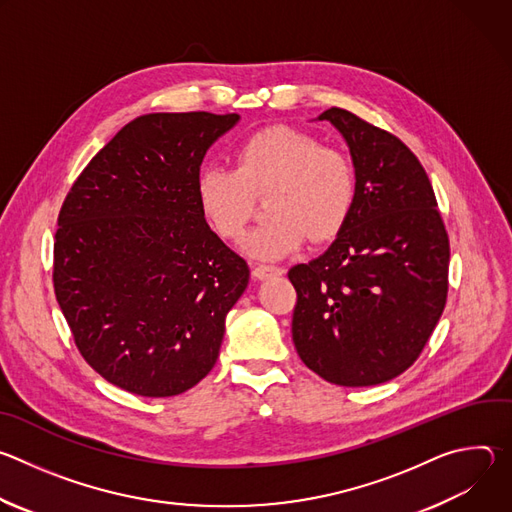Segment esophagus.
Instances as JSON below:
<instances>
[{
    "label": "esophagus",
    "instance_id": "obj_1",
    "mask_svg": "<svg viewBox=\"0 0 512 512\" xmlns=\"http://www.w3.org/2000/svg\"><path fill=\"white\" fill-rule=\"evenodd\" d=\"M283 273V267H277V265H267V263H257L253 267V275L255 279H267L271 275H281Z\"/></svg>",
    "mask_w": 512,
    "mask_h": 512
}]
</instances>
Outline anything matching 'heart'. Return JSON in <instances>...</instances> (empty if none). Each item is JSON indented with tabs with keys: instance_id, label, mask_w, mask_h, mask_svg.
<instances>
[{
	"instance_id": "1",
	"label": "heart",
	"mask_w": 512,
	"mask_h": 512,
	"mask_svg": "<svg viewBox=\"0 0 512 512\" xmlns=\"http://www.w3.org/2000/svg\"><path fill=\"white\" fill-rule=\"evenodd\" d=\"M352 160L306 131L273 125L245 137L231 168H204L196 198L208 227L225 241H239L265 198L269 218L253 229L243 249L257 259H281L308 237L330 241L346 225L356 202Z\"/></svg>"
}]
</instances>
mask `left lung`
<instances>
[{
	"label": "left lung",
	"mask_w": 512,
	"mask_h": 512,
	"mask_svg": "<svg viewBox=\"0 0 512 512\" xmlns=\"http://www.w3.org/2000/svg\"><path fill=\"white\" fill-rule=\"evenodd\" d=\"M356 168V202L324 255L291 267V338L306 367L342 387H371L419 358L448 298L450 239L431 182L393 133L332 107Z\"/></svg>",
	"instance_id": "left-lung-1"
}]
</instances>
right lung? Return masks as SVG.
<instances>
[{"mask_svg": "<svg viewBox=\"0 0 512 512\" xmlns=\"http://www.w3.org/2000/svg\"><path fill=\"white\" fill-rule=\"evenodd\" d=\"M237 113H150L87 164L58 212L52 281L81 356L141 397L200 383L249 283L196 198L206 150Z\"/></svg>", "mask_w": 512, "mask_h": 512, "instance_id": "1", "label": "right lung"}]
</instances>
